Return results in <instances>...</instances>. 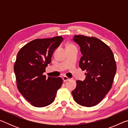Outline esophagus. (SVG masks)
<instances>
[{
    "instance_id": "34e87169",
    "label": "esophagus",
    "mask_w": 128,
    "mask_h": 128,
    "mask_svg": "<svg viewBox=\"0 0 128 128\" xmlns=\"http://www.w3.org/2000/svg\"><path fill=\"white\" fill-rule=\"evenodd\" d=\"M62 80H63L64 81H68V80H69V78L66 77V76H63V77H62Z\"/></svg>"
}]
</instances>
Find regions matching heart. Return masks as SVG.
I'll use <instances>...</instances> for the list:
<instances>
[{
  "mask_svg": "<svg viewBox=\"0 0 128 128\" xmlns=\"http://www.w3.org/2000/svg\"><path fill=\"white\" fill-rule=\"evenodd\" d=\"M69 46H71V45H69Z\"/></svg>",
  "mask_w": 128,
  "mask_h": 128,
  "instance_id": "heart-1",
  "label": "heart"
}]
</instances>
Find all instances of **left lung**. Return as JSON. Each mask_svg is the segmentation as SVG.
Instances as JSON below:
<instances>
[{
  "label": "left lung",
  "instance_id": "8db88e82",
  "mask_svg": "<svg viewBox=\"0 0 128 128\" xmlns=\"http://www.w3.org/2000/svg\"><path fill=\"white\" fill-rule=\"evenodd\" d=\"M73 40L79 45L82 56L79 66L86 70L83 81L77 80L72 94L76 102L84 107L98 104L111 89L116 65L111 48L95 37L77 35Z\"/></svg>",
  "mask_w": 128,
  "mask_h": 128
}]
</instances>
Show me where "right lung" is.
I'll list each match as a JSON object with an SVG mask.
<instances>
[{"mask_svg": "<svg viewBox=\"0 0 128 128\" xmlns=\"http://www.w3.org/2000/svg\"><path fill=\"white\" fill-rule=\"evenodd\" d=\"M62 40L61 36L36 39L25 45L17 54L14 66L17 88L34 107H43L51 104L62 85V78H46L43 73Z\"/></svg>", "mask_w": 128, "mask_h": 128, "instance_id": "right-lung-1", "label": "right lung"}]
</instances>
